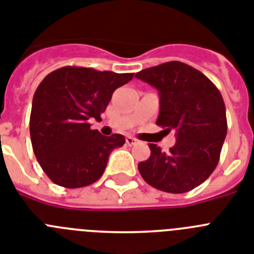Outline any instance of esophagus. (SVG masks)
Masks as SVG:
<instances>
[{"mask_svg": "<svg viewBox=\"0 0 254 254\" xmlns=\"http://www.w3.org/2000/svg\"><path fill=\"white\" fill-rule=\"evenodd\" d=\"M136 143H138V140H136L135 138H133V136H127V145H135Z\"/></svg>", "mask_w": 254, "mask_h": 254, "instance_id": "esophagus-1", "label": "esophagus"}]
</instances>
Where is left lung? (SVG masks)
Wrapping results in <instances>:
<instances>
[{
	"mask_svg": "<svg viewBox=\"0 0 254 254\" xmlns=\"http://www.w3.org/2000/svg\"><path fill=\"white\" fill-rule=\"evenodd\" d=\"M160 94L156 124L176 130L169 152L149 144L151 156L138 164L145 183L167 193H185L200 185L220 160L228 121L220 90L212 81L180 61H170L136 72Z\"/></svg>",
	"mask_w": 254,
	"mask_h": 254,
	"instance_id": "obj_1",
	"label": "left lung"
}]
</instances>
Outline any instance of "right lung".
I'll return each instance as SVG.
<instances>
[{
  "label": "right lung",
  "mask_w": 254,
  "mask_h": 254,
  "mask_svg": "<svg viewBox=\"0 0 254 254\" xmlns=\"http://www.w3.org/2000/svg\"><path fill=\"white\" fill-rule=\"evenodd\" d=\"M133 76L64 66L41 81L33 97L30 139L39 165L55 184L81 188L102 176L110 153L125 138L102 135L90 129L89 120H101L115 89Z\"/></svg>",
  "instance_id": "right-lung-1"
}]
</instances>
